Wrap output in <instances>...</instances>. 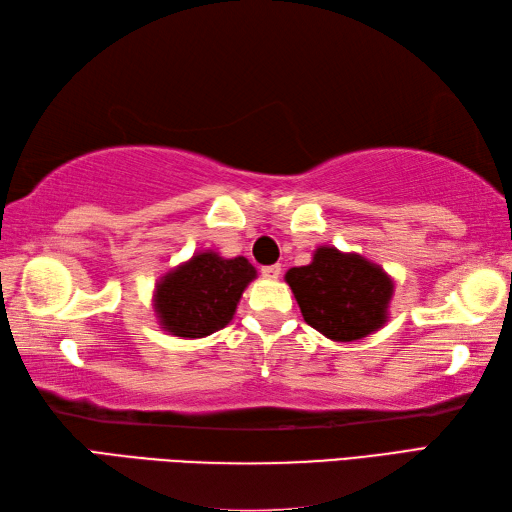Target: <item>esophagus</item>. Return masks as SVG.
<instances>
[{
    "label": "esophagus",
    "instance_id": "esophagus-1",
    "mask_svg": "<svg viewBox=\"0 0 512 512\" xmlns=\"http://www.w3.org/2000/svg\"><path fill=\"white\" fill-rule=\"evenodd\" d=\"M262 277L268 281H277L281 277V266L273 264V266H264L262 268Z\"/></svg>",
    "mask_w": 512,
    "mask_h": 512
}]
</instances>
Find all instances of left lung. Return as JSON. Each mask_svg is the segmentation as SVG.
Wrapping results in <instances>:
<instances>
[{
    "instance_id": "8db88e82",
    "label": "left lung",
    "mask_w": 512,
    "mask_h": 512,
    "mask_svg": "<svg viewBox=\"0 0 512 512\" xmlns=\"http://www.w3.org/2000/svg\"><path fill=\"white\" fill-rule=\"evenodd\" d=\"M286 284L303 319L330 341H358L389 321L394 279L358 253L319 246L308 266L290 268Z\"/></svg>"
}]
</instances>
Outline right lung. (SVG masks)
Returning <instances> with one entry per match:
<instances>
[{"instance_id": "obj_1", "label": "right lung", "mask_w": 512, "mask_h": 512, "mask_svg": "<svg viewBox=\"0 0 512 512\" xmlns=\"http://www.w3.org/2000/svg\"><path fill=\"white\" fill-rule=\"evenodd\" d=\"M253 279L257 270L246 257L226 259L215 250L195 253L156 281L158 325L180 339H204L231 323Z\"/></svg>"}]
</instances>
